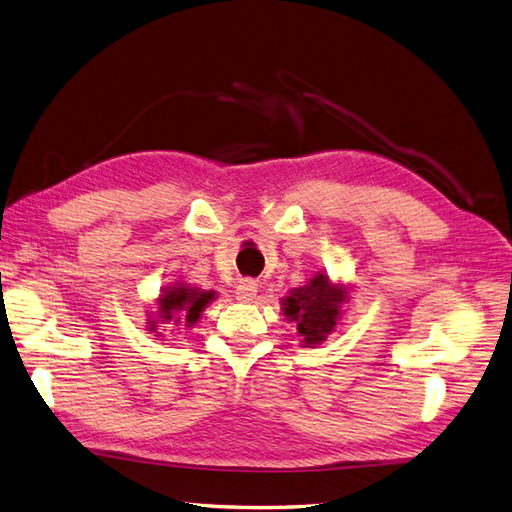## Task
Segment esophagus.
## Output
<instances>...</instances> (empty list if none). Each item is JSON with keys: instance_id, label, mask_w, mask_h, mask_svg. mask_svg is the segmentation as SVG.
Returning <instances> with one entry per match:
<instances>
[{"instance_id": "34e87169", "label": "esophagus", "mask_w": 512, "mask_h": 512, "mask_svg": "<svg viewBox=\"0 0 512 512\" xmlns=\"http://www.w3.org/2000/svg\"><path fill=\"white\" fill-rule=\"evenodd\" d=\"M256 292H258V284L252 280V277H243V280H239V284H237L235 294H237L239 301L250 303V301H254Z\"/></svg>"}]
</instances>
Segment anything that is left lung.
<instances>
[{
    "instance_id": "8db88e82",
    "label": "left lung",
    "mask_w": 512,
    "mask_h": 512,
    "mask_svg": "<svg viewBox=\"0 0 512 512\" xmlns=\"http://www.w3.org/2000/svg\"><path fill=\"white\" fill-rule=\"evenodd\" d=\"M346 301V290L333 286L327 275H316L307 286L290 290V297L282 301L284 314L290 322H297V333L305 346L322 344L335 329L339 320V305Z\"/></svg>"
}]
</instances>
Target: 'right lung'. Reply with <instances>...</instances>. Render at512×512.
I'll list each match as a JSON object with an SVG mask.
<instances>
[{"instance_id": "add662e5", "label": "right lung", "mask_w": 512, "mask_h": 512, "mask_svg": "<svg viewBox=\"0 0 512 512\" xmlns=\"http://www.w3.org/2000/svg\"><path fill=\"white\" fill-rule=\"evenodd\" d=\"M213 299V292H200L198 288L190 286H170L164 288V294H160L158 299V314L162 324H179V322H188L194 324L200 314H203L205 305ZM149 327H156V322L149 320Z\"/></svg>"}]
</instances>
